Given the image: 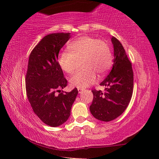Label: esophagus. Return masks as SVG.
<instances>
[{"label": "esophagus", "mask_w": 159, "mask_h": 159, "mask_svg": "<svg viewBox=\"0 0 159 159\" xmlns=\"http://www.w3.org/2000/svg\"><path fill=\"white\" fill-rule=\"evenodd\" d=\"M84 90V89H83V88H78V91H79V93L80 94Z\"/></svg>", "instance_id": "obj_1"}]
</instances>
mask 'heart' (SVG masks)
Wrapping results in <instances>:
<instances>
[{
    "label": "heart",
    "mask_w": 159,
    "mask_h": 159,
    "mask_svg": "<svg viewBox=\"0 0 159 159\" xmlns=\"http://www.w3.org/2000/svg\"><path fill=\"white\" fill-rule=\"evenodd\" d=\"M69 52L59 54L57 64L66 74H72L76 68L78 61L82 69L77 71L69 80L72 86L86 88L97 80V74L103 75L111 68L113 56L106 42L94 37L83 36L68 45Z\"/></svg>",
    "instance_id": "heart-1"
}]
</instances>
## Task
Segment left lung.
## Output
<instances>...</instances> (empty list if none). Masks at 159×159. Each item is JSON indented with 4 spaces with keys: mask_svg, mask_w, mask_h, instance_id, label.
Listing matches in <instances>:
<instances>
[{
    "mask_svg": "<svg viewBox=\"0 0 159 159\" xmlns=\"http://www.w3.org/2000/svg\"><path fill=\"white\" fill-rule=\"evenodd\" d=\"M114 46V64L108 76L100 85L105 91L93 90L90 111L94 117L102 121H111L121 115L130 102L133 91V71L122 44L111 37Z\"/></svg>",
    "mask_w": 159,
    "mask_h": 159,
    "instance_id": "obj_1",
    "label": "left lung"
}]
</instances>
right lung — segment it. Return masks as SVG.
Here are the masks:
<instances>
[{"mask_svg":"<svg viewBox=\"0 0 159 159\" xmlns=\"http://www.w3.org/2000/svg\"><path fill=\"white\" fill-rule=\"evenodd\" d=\"M71 38L70 33H56L42 39L29 55L26 75V95L34 112L51 127L65 123L78 95L77 88L67 93L62 70L57 64L59 52ZM60 93L58 95L57 92Z\"/></svg>","mask_w":159,"mask_h":159,"instance_id":"add662e5","label":"right lung"}]
</instances>
